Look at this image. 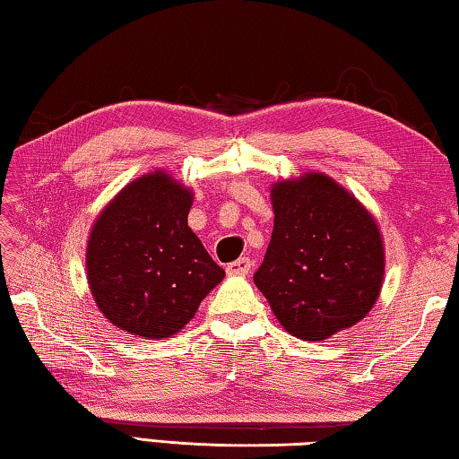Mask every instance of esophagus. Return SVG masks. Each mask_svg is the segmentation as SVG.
<instances>
[{"label":"esophagus","mask_w":459,"mask_h":459,"mask_svg":"<svg viewBox=\"0 0 459 459\" xmlns=\"http://www.w3.org/2000/svg\"><path fill=\"white\" fill-rule=\"evenodd\" d=\"M226 272L230 275H247L249 272H252V262H249V257H239V259H236V262L228 264Z\"/></svg>","instance_id":"esophagus-1"}]
</instances>
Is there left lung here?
<instances>
[{
    "mask_svg": "<svg viewBox=\"0 0 459 459\" xmlns=\"http://www.w3.org/2000/svg\"><path fill=\"white\" fill-rule=\"evenodd\" d=\"M270 197L272 241L254 281L283 330L322 342L361 322L385 273L374 215L319 171L275 181Z\"/></svg>",
    "mask_w": 459,
    "mask_h": 459,
    "instance_id": "1",
    "label": "left lung"
}]
</instances>
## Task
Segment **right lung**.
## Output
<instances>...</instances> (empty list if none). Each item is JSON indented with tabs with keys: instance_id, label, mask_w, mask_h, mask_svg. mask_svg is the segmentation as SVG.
Segmentation results:
<instances>
[{
	"instance_id": "1",
	"label": "right lung",
	"mask_w": 459,
	"mask_h": 459,
	"mask_svg": "<svg viewBox=\"0 0 459 459\" xmlns=\"http://www.w3.org/2000/svg\"><path fill=\"white\" fill-rule=\"evenodd\" d=\"M194 192L155 169L137 178L95 220L85 252L95 306L143 340L184 330L226 272L187 226Z\"/></svg>"
}]
</instances>
